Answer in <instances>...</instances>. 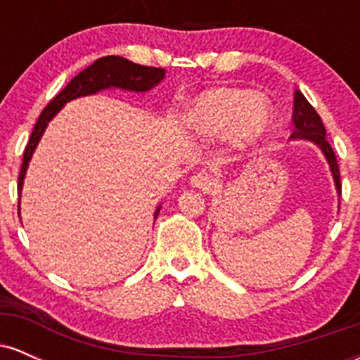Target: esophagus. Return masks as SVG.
I'll return each instance as SVG.
<instances>
[{"instance_id":"obj_1","label":"esophagus","mask_w":360,"mask_h":360,"mask_svg":"<svg viewBox=\"0 0 360 360\" xmlns=\"http://www.w3.org/2000/svg\"><path fill=\"white\" fill-rule=\"evenodd\" d=\"M191 186L198 189H203V191H212L214 186H217V181L206 171H200L191 177Z\"/></svg>"}]
</instances>
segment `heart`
Listing matches in <instances>:
<instances>
[{
    "mask_svg": "<svg viewBox=\"0 0 360 360\" xmlns=\"http://www.w3.org/2000/svg\"><path fill=\"white\" fill-rule=\"evenodd\" d=\"M188 125L203 135H218L229 130L237 143L260 139L271 123V106L262 94L237 88H213L188 106Z\"/></svg>",
    "mask_w": 360,
    "mask_h": 360,
    "instance_id": "heart-1",
    "label": "heart"
}]
</instances>
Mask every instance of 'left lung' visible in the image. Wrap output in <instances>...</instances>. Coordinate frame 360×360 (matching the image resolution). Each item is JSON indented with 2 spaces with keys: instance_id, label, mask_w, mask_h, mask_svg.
<instances>
[{
  "instance_id": "1",
  "label": "left lung",
  "mask_w": 360,
  "mask_h": 360,
  "mask_svg": "<svg viewBox=\"0 0 360 360\" xmlns=\"http://www.w3.org/2000/svg\"><path fill=\"white\" fill-rule=\"evenodd\" d=\"M292 123H295V131H292L291 139H304L309 142L316 143L321 148L326 160H328L330 169H332L333 179H335V186L338 194L342 193V183H340V171H338V162L335 152H333L332 146L326 140V130L321 122L320 115L316 110L309 105V101L303 96L301 91L295 93V111H292Z\"/></svg>"
}]
</instances>
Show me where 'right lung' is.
<instances>
[{
  "label": "right lung",
  "mask_w": 360,
  "mask_h": 360,
  "mask_svg": "<svg viewBox=\"0 0 360 360\" xmlns=\"http://www.w3.org/2000/svg\"><path fill=\"white\" fill-rule=\"evenodd\" d=\"M164 74H166L164 69L135 64V62L123 59V57L118 56L101 57V59L94 60L89 68L84 69V71L77 74V76L74 77V79L69 82V84L65 86V88L62 89L47 106H45L42 113H40L39 120H37L34 131H32L30 140H28L23 152V162L18 176V193H22L23 177L25 172H27L28 162H30L32 154H34L37 143H39L40 137H42L44 130L47 128V123L56 117L57 111H59L65 103L76 100V98L79 96H86V94H94L98 93V91L106 88H122L142 93V91H148L154 88L155 84H159V82L164 79ZM159 210L160 208H157L155 217L157 213H159Z\"/></svg>",
  "instance_id": "obj_1"
}]
</instances>
